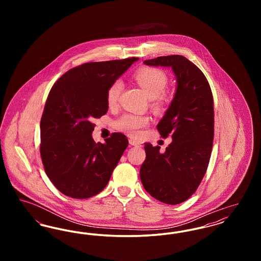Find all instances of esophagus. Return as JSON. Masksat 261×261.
I'll list each match as a JSON object with an SVG mask.
<instances>
[{
	"label": "esophagus",
	"instance_id": "34e87169",
	"mask_svg": "<svg viewBox=\"0 0 261 261\" xmlns=\"http://www.w3.org/2000/svg\"><path fill=\"white\" fill-rule=\"evenodd\" d=\"M129 144L131 145V146H135V147H141V144L136 141V140H134V139H132V138H130L129 139Z\"/></svg>",
	"mask_w": 261,
	"mask_h": 261
}]
</instances>
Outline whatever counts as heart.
Masks as SVG:
<instances>
[{"instance_id":"b5f03b06","label":"heart","mask_w":261,"mask_h":261,"mask_svg":"<svg viewBox=\"0 0 261 261\" xmlns=\"http://www.w3.org/2000/svg\"><path fill=\"white\" fill-rule=\"evenodd\" d=\"M139 86L142 88L149 99L152 100L151 106L155 110H162L166 101V97L162 94L168 84V77L164 71L159 68L144 67L141 68L134 74ZM123 89V83L120 79L112 82V85L108 90L107 100L110 107H114ZM149 118L147 115L125 113L115 121V128L125 134L130 136L138 137L144 127L148 126Z\"/></svg>"}]
</instances>
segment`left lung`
I'll list each match as a JSON object with an SVG mask.
<instances>
[{"label":"left lung","instance_id":"left-lung-1","mask_svg":"<svg viewBox=\"0 0 261 261\" xmlns=\"http://www.w3.org/2000/svg\"><path fill=\"white\" fill-rule=\"evenodd\" d=\"M144 63L171 67L177 88L156 126L162 138L171 136L172 143L164 152L161 147L145 143L146 160L140 178L151 197L178 204L196 192L210 163L214 133L211 86L199 67L183 56L159 57Z\"/></svg>","mask_w":261,"mask_h":261}]
</instances>
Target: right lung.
Masks as SVG:
<instances>
[{"label": "right lung", "mask_w": 261, "mask_h": 261, "mask_svg": "<svg viewBox=\"0 0 261 261\" xmlns=\"http://www.w3.org/2000/svg\"><path fill=\"white\" fill-rule=\"evenodd\" d=\"M138 58L87 62L62 75L50 89L41 118L40 153L47 176L63 195L88 199L108 185L128 146L121 133L95 143L93 120L105 115L112 82Z\"/></svg>", "instance_id": "add662e5"}]
</instances>
